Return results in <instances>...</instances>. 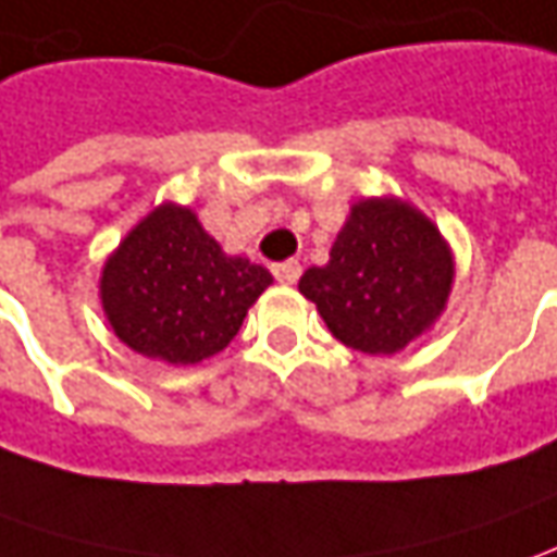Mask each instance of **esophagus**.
<instances>
[{
	"label": "esophagus",
	"instance_id": "1",
	"mask_svg": "<svg viewBox=\"0 0 557 557\" xmlns=\"http://www.w3.org/2000/svg\"><path fill=\"white\" fill-rule=\"evenodd\" d=\"M274 277H277L280 283H286V286H289V283H295V280L301 277V264L293 262V259H289V262L274 264Z\"/></svg>",
	"mask_w": 557,
	"mask_h": 557
}]
</instances>
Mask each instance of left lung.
I'll return each mask as SVG.
<instances>
[{"label":"left lung","instance_id":"1","mask_svg":"<svg viewBox=\"0 0 557 557\" xmlns=\"http://www.w3.org/2000/svg\"><path fill=\"white\" fill-rule=\"evenodd\" d=\"M454 262L436 225L403 200H362L329 252L308 268L298 289L329 332L369 357H389L433 326L448 293Z\"/></svg>","mask_w":557,"mask_h":557}]
</instances>
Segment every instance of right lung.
<instances>
[{
	"mask_svg": "<svg viewBox=\"0 0 557 557\" xmlns=\"http://www.w3.org/2000/svg\"><path fill=\"white\" fill-rule=\"evenodd\" d=\"M271 283L262 264L225 256L191 210L164 203L112 252L100 295L131 350L191 366L228 347Z\"/></svg>",
	"mask_w": 557,
	"mask_h": 557,
	"instance_id": "right-lung-1",
	"label": "right lung"
}]
</instances>
